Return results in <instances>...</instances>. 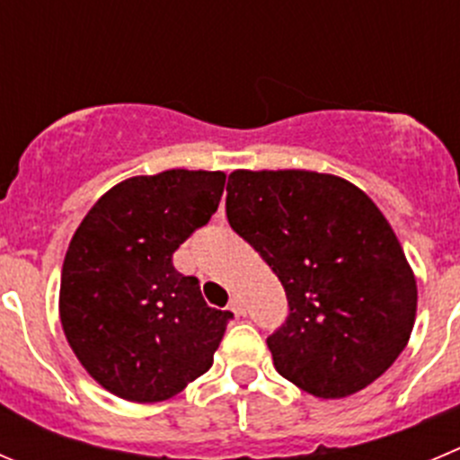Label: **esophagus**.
Segmentation results:
<instances>
[{
  "label": "esophagus",
  "mask_w": 460,
  "mask_h": 460,
  "mask_svg": "<svg viewBox=\"0 0 460 460\" xmlns=\"http://www.w3.org/2000/svg\"><path fill=\"white\" fill-rule=\"evenodd\" d=\"M230 309H233L234 314H239V316H242V314H246V307H243L242 296H233V298H230Z\"/></svg>",
  "instance_id": "obj_1"
}]
</instances>
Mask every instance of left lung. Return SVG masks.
Listing matches in <instances>:
<instances>
[{
  "label": "left lung",
  "instance_id": "8db88e82",
  "mask_svg": "<svg viewBox=\"0 0 460 460\" xmlns=\"http://www.w3.org/2000/svg\"><path fill=\"white\" fill-rule=\"evenodd\" d=\"M226 214L287 291V321L266 339L284 379L339 400L391 368L413 330L418 287L364 191L332 173L237 169Z\"/></svg>",
  "mask_w": 460,
  "mask_h": 460
}]
</instances>
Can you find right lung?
<instances>
[{
	"label": "right lung",
	"instance_id": "right-lung-1",
	"mask_svg": "<svg viewBox=\"0 0 460 460\" xmlns=\"http://www.w3.org/2000/svg\"><path fill=\"white\" fill-rule=\"evenodd\" d=\"M226 173L169 169L108 190L76 227L60 275V323L112 395L162 402L214 361L233 312L208 307L173 252L217 212Z\"/></svg>",
	"mask_w": 460,
	"mask_h": 460
}]
</instances>
